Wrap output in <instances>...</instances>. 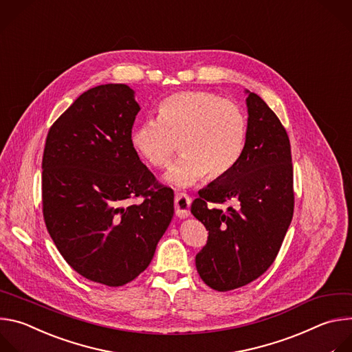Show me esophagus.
Wrapping results in <instances>:
<instances>
[{
	"mask_svg": "<svg viewBox=\"0 0 352 352\" xmlns=\"http://www.w3.org/2000/svg\"><path fill=\"white\" fill-rule=\"evenodd\" d=\"M190 205L191 198L184 192H176L175 195V210L176 217L180 219H186L190 215Z\"/></svg>",
	"mask_w": 352,
	"mask_h": 352,
	"instance_id": "34e87169",
	"label": "esophagus"
}]
</instances>
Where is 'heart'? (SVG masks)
<instances>
[{"mask_svg": "<svg viewBox=\"0 0 352 352\" xmlns=\"http://www.w3.org/2000/svg\"><path fill=\"white\" fill-rule=\"evenodd\" d=\"M247 118L239 105L209 91H180L158 107V119L144 120L131 131V146L151 166L165 168L179 148L183 157L165 180L188 187L205 175L222 179L243 158Z\"/></svg>", "mask_w": 352, "mask_h": 352, "instance_id": "heart-1", "label": "heart"}]
</instances>
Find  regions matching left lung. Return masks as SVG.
I'll return each instance as SVG.
<instances>
[{
  "mask_svg": "<svg viewBox=\"0 0 352 352\" xmlns=\"http://www.w3.org/2000/svg\"><path fill=\"white\" fill-rule=\"evenodd\" d=\"M247 144L237 166L199 191L191 214L206 228L195 266L210 289L243 287L273 263L294 212L293 164L286 129L266 102L245 90ZM236 199L239 208H209L208 201Z\"/></svg>",
  "mask_w": 352,
  "mask_h": 352,
  "instance_id": "8db88e82",
  "label": "left lung"
}]
</instances>
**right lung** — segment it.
I'll list each match as a JSON object with an SVG mask.
<instances>
[{"label":"right lung","mask_w":352,"mask_h":352,"mask_svg":"<svg viewBox=\"0 0 352 352\" xmlns=\"http://www.w3.org/2000/svg\"><path fill=\"white\" fill-rule=\"evenodd\" d=\"M140 105L126 85L83 93L51 126L43 155V215L63 259L79 274L123 286L150 265L173 214L131 146ZM142 195V204L124 202Z\"/></svg>","instance_id":"right-lung-1"}]
</instances>
